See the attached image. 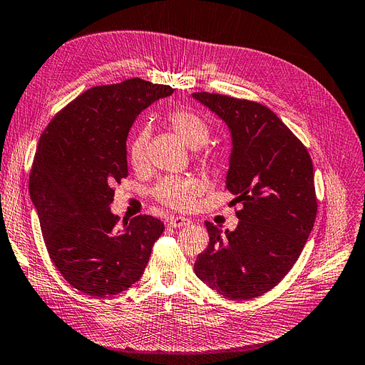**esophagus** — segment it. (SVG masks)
<instances>
[{
  "label": "esophagus",
  "mask_w": 365,
  "mask_h": 365,
  "mask_svg": "<svg viewBox=\"0 0 365 365\" xmlns=\"http://www.w3.org/2000/svg\"><path fill=\"white\" fill-rule=\"evenodd\" d=\"M168 222H169V227H172V228H180V227L189 225L192 220L189 217H184V216H170L168 219Z\"/></svg>",
  "instance_id": "1"
}]
</instances>
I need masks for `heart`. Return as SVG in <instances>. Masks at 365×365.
I'll return each mask as SVG.
<instances>
[{
  "label": "heart",
  "instance_id": "1",
  "mask_svg": "<svg viewBox=\"0 0 365 365\" xmlns=\"http://www.w3.org/2000/svg\"><path fill=\"white\" fill-rule=\"evenodd\" d=\"M169 123L175 132H178L187 146L197 149L204 146L210 138V126L207 121L190 111H173L169 114ZM150 138L149 126L141 128L129 148V158L134 165H141L148 158V145ZM205 161H210L204 157ZM204 190L202 180L192 175L168 176L155 187L157 200L176 210L190 208L196 197Z\"/></svg>",
  "mask_w": 365,
  "mask_h": 365
}]
</instances>
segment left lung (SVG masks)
<instances>
[{
  "label": "left lung",
  "mask_w": 365,
  "mask_h": 365,
  "mask_svg": "<svg viewBox=\"0 0 365 365\" xmlns=\"http://www.w3.org/2000/svg\"><path fill=\"white\" fill-rule=\"evenodd\" d=\"M193 97L231 130L225 189L240 204L235 231L205 222L210 242L195 274L230 300H250L280 283L311 235L318 207L312 160L269 108L222 94Z\"/></svg>",
  "instance_id": "8db88e82"
}]
</instances>
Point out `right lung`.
<instances>
[{"mask_svg": "<svg viewBox=\"0 0 365 365\" xmlns=\"http://www.w3.org/2000/svg\"><path fill=\"white\" fill-rule=\"evenodd\" d=\"M169 85L128 79L94 86L53 117L42 132L29 190L50 259L73 288L115 295L140 280L160 219L140 215L118 224L113 184L128 176L126 138L137 115Z\"/></svg>", "mask_w": 365, "mask_h": 365, "instance_id": "add662e5", "label": "right lung"}]
</instances>
